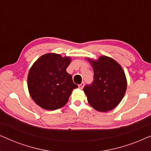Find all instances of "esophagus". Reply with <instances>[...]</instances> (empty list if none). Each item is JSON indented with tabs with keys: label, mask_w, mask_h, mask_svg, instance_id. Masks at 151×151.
<instances>
[{
	"label": "esophagus",
	"mask_w": 151,
	"mask_h": 151,
	"mask_svg": "<svg viewBox=\"0 0 151 151\" xmlns=\"http://www.w3.org/2000/svg\"><path fill=\"white\" fill-rule=\"evenodd\" d=\"M83 87H84V83L83 82H82L81 84H79V88H80V89H83Z\"/></svg>",
	"instance_id": "obj_1"
}]
</instances>
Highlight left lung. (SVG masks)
<instances>
[{
  "mask_svg": "<svg viewBox=\"0 0 151 151\" xmlns=\"http://www.w3.org/2000/svg\"><path fill=\"white\" fill-rule=\"evenodd\" d=\"M94 71L92 85L83 91L88 103L99 112H108L119 105L127 88V80L123 68L111 57L101 56L98 59L86 58Z\"/></svg>",
  "mask_w": 151,
  "mask_h": 151,
  "instance_id": "8db88e82",
  "label": "left lung"
}]
</instances>
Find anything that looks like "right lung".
I'll list each match as a JSON object with an SVG mask.
<instances>
[{"instance_id":"obj_1","label":"right lung","mask_w":151,"mask_h":151,"mask_svg":"<svg viewBox=\"0 0 151 151\" xmlns=\"http://www.w3.org/2000/svg\"><path fill=\"white\" fill-rule=\"evenodd\" d=\"M70 57L47 53L40 57L29 70L27 87L33 101L45 110H55L67 104L70 94L78 86L66 69Z\"/></svg>"}]
</instances>
